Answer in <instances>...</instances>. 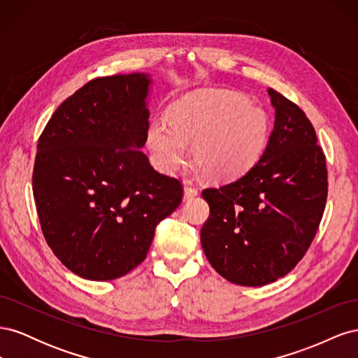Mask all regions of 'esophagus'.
I'll use <instances>...</instances> for the list:
<instances>
[{"label":"esophagus","mask_w":358,"mask_h":358,"mask_svg":"<svg viewBox=\"0 0 358 358\" xmlns=\"http://www.w3.org/2000/svg\"><path fill=\"white\" fill-rule=\"evenodd\" d=\"M199 196V189L197 188H192V187H187L183 189V200H189Z\"/></svg>","instance_id":"esophagus-1"}]
</instances>
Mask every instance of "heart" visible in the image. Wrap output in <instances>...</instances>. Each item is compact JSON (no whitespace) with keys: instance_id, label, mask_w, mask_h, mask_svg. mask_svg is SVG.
<instances>
[{"instance_id":"1","label":"heart","mask_w":358,"mask_h":358,"mask_svg":"<svg viewBox=\"0 0 358 358\" xmlns=\"http://www.w3.org/2000/svg\"><path fill=\"white\" fill-rule=\"evenodd\" d=\"M268 140V117L231 91L191 92L171 103L169 124L154 119L146 142L159 171L171 175L187 158L213 180L242 176L263 155Z\"/></svg>"}]
</instances>
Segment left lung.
I'll return each instance as SVG.
<instances>
[{
  "label": "left lung",
  "mask_w": 358,
  "mask_h": 358,
  "mask_svg": "<svg viewBox=\"0 0 358 358\" xmlns=\"http://www.w3.org/2000/svg\"><path fill=\"white\" fill-rule=\"evenodd\" d=\"M275 124L263 155L243 176L201 192L210 215L201 246L222 278L263 287L289 273L306 254L327 200L326 157L306 115L267 90Z\"/></svg>",
  "instance_id": "obj_1"
}]
</instances>
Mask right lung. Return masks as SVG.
Listing matches in <instances>:
<instances>
[{
    "label": "right lung",
    "instance_id": "right-lung-1",
    "mask_svg": "<svg viewBox=\"0 0 358 358\" xmlns=\"http://www.w3.org/2000/svg\"><path fill=\"white\" fill-rule=\"evenodd\" d=\"M148 73L86 83L41 133L32 191L43 234L59 262L90 280H112L146 258L155 227L182 201L179 180L142 152Z\"/></svg>",
    "mask_w": 358,
    "mask_h": 358
}]
</instances>
